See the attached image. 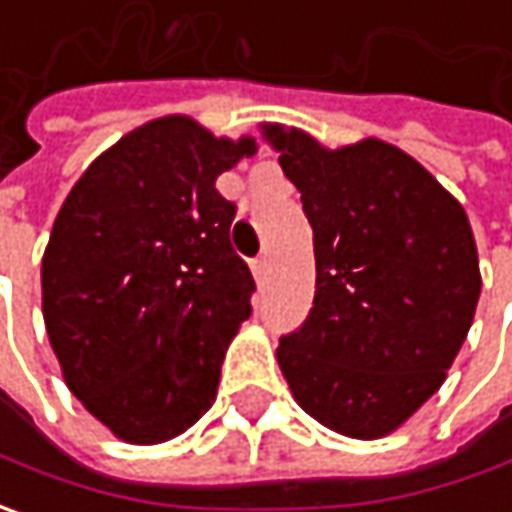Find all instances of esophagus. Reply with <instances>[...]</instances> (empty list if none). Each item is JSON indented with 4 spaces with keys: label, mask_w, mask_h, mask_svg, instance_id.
Wrapping results in <instances>:
<instances>
[{
    "label": "esophagus",
    "mask_w": 512,
    "mask_h": 512,
    "mask_svg": "<svg viewBox=\"0 0 512 512\" xmlns=\"http://www.w3.org/2000/svg\"><path fill=\"white\" fill-rule=\"evenodd\" d=\"M250 270H253L256 282H265L267 273H270V262H267V256H259V259H253V262H250Z\"/></svg>",
    "instance_id": "obj_1"
}]
</instances>
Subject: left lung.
<instances>
[{
    "mask_svg": "<svg viewBox=\"0 0 512 512\" xmlns=\"http://www.w3.org/2000/svg\"><path fill=\"white\" fill-rule=\"evenodd\" d=\"M313 227L316 296L276 359L296 402L336 433L379 439L439 387L473 325L479 256L462 205L404 150L322 148L265 125Z\"/></svg>",
    "mask_w": 512,
    "mask_h": 512,
    "instance_id": "left-lung-1",
    "label": "left lung"
}]
</instances>
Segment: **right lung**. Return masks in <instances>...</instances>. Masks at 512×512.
<instances>
[{"mask_svg": "<svg viewBox=\"0 0 512 512\" xmlns=\"http://www.w3.org/2000/svg\"><path fill=\"white\" fill-rule=\"evenodd\" d=\"M256 153L165 116L73 185L42 259V310L70 393L119 439L168 442L216 399L256 282L230 245L219 173Z\"/></svg>", "mask_w": 512, "mask_h": 512, "instance_id": "add662e5", "label": "right lung"}]
</instances>
